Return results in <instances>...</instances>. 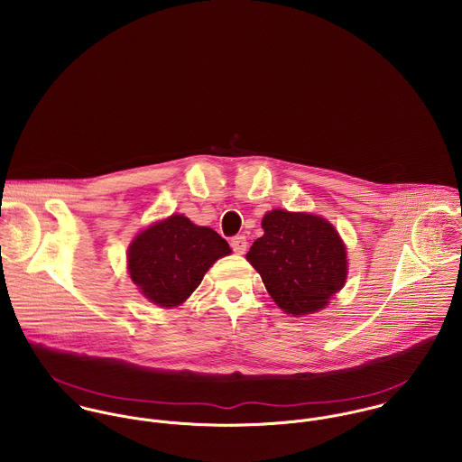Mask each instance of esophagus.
Returning a JSON list of instances; mask_svg holds the SVG:
<instances>
[{"label":"esophagus","instance_id":"esophagus-1","mask_svg":"<svg viewBox=\"0 0 462 462\" xmlns=\"http://www.w3.org/2000/svg\"><path fill=\"white\" fill-rule=\"evenodd\" d=\"M231 249L236 253V254H244L247 251V240L245 236L238 235L235 238H231Z\"/></svg>","mask_w":462,"mask_h":462}]
</instances>
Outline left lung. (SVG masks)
<instances>
[{"label":"left lung","instance_id":"8db88e82","mask_svg":"<svg viewBox=\"0 0 462 462\" xmlns=\"http://www.w3.org/2000/svg\"><path fill=\"white\" fill-rule=\"evenodd\" d=\"M263 236L247 253L273 302L293 317L329 304L346 279V249L329 220L311 213L272 209Z\"/></svg>","mask_w":462,"mask_h":462}]
</instances>
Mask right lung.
Returning a JSON list of instances; mask_svg holds the SVG:
<instances>
[{"instance_id": "obj_1", "label": "right lung", "mask_w": 462, "mask_h": 462, "mask_svg": "<svg viewBox=\"0 0 462 462\" xmlns=\"http://www.w3.org/2000/svg\"><path fill=\"white\" fill-rule=\"evenodd\" d=\"M231 254L229 244L211 227L185 215L140 231L128 249V270L140 293L160 308L183 304L218 258Z\"/></svg>"}]
</instances>
